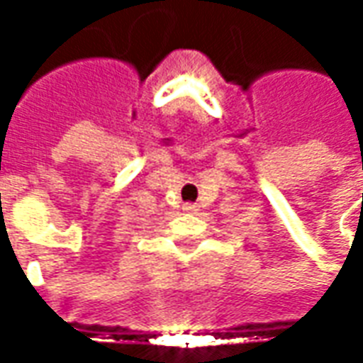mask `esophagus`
Listing matches in <instances>:
<instances>
[{
    "instance_id": "1",
    "label": "esophagus",
    "mask_w": 363,
    "mask_h": 363,
    "mask_svg": "<svg viewBox=\"0 0 363 363\" xmlns=\"http://www.w3.org/2000/svg\"><path fill=\"white\" fill-rule=\"evenodd\" d=\"M184 211L185 213H197V211H199V207H197L195 203H185Z\"/></svg>"
}]
</instances>
